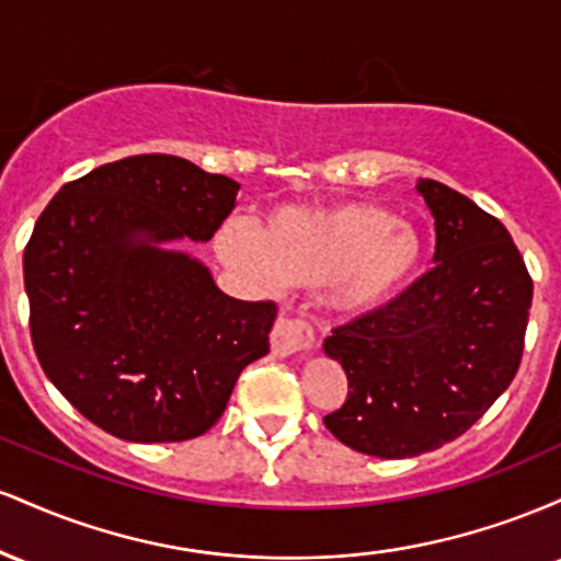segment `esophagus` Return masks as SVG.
<instances>
[{
    "label": "esophagus",
    "instance_id": "1",
    "mask_svg": "<svg viewBox=\"0 0 561 561\" xmlns=\"http://www.w3.org/2000/svg\"><path fill=\"white\" fill-rule=\"evenodd\" d=\"M313 345V332L306 321L300 319H289V317H279L276 319L274 330H272V351L274 356H295V353L308 351Z\"/></svg>",
    "mask_w": 561,
    "mask_h": 561
}]
</instances>
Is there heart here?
<instances>
[{
    "label": "heart",
    "instance_id": "b5f03b06",
    "mask_svg": "<svg viewBox=\"0 0 561 561\" xmlns=\"http://www.w3.org/2000/svg\"><path fill=\"white\" fill-rule=\"evenodd\" d=\"M224 266L261 285L319 287L343 317H377L409 293L424 268L422 231L377 203L345 199L279 208L259 231L229 221L216 234Z\"/></svg>",
    "mask_w": 561,
    "mask_h": 561
}]
</instances>
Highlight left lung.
Returning <instances> with one entry per match:
<instances>
[{"instance_id": "left-lung-1", "label": "left lung", "mask_w": 561, "mask_h": 561, "mask_svg": "<svg viewBox=\"0 0 561 561\" xmlns=\"http://www.w3.org/2000/svg\"><path fill=\"white\" fill-rule=\"evenodd\" d=\"M416 192L435 218V268L388 311L324 340L347 377L327 430L379 459L440 448L491 409L519 369L533 302L530 274L499 218L433 179Z\"/></svg>"}]
</instances>
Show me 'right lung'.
<instances>
[{"label":"right lung","instance_id":"right-lung-1","mask_svg":"<svg viewBox=\"0 0 561 561\" xmlns=\"http://www.w3.org/2000/svg\"><path fill=\"white\" fill-rule=\"evenodd\" d=\"M240 184L176 156H131L62 186L23 253L44 375L121 440L203 435L268 353L274 302L229 298L179 244L208 242Z\"/></svg>","mask_w":561,"mask_h":561}]
</instances>
